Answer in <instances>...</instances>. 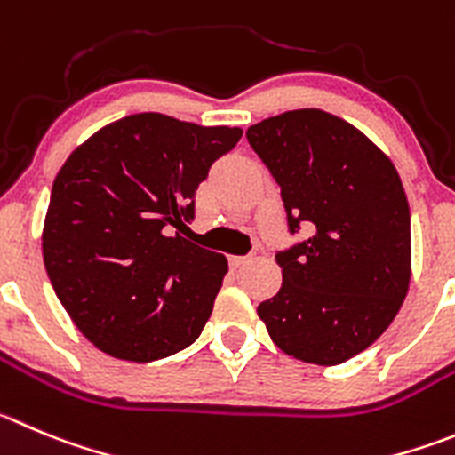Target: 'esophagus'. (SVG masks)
<instances>
[{"label":"esophagus","mask_w":455,"mask_h":455,"mask_svg":"<svg viewBox=\"0 0 455 455\" xmlns=\"http://www.w3.org/2000/svg\"><path fill=\"white\" fill-rule=\"evenodd\" d=\"M247 262H251V256H231L228 258V265H231L233 269H240V267H244Z\"/></svg>","instance_id":"obj_1"}]
</instances>
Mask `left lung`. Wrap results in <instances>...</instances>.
Listing matches in <instances>:
<instances>
[{"label": "left lung", "mask_w": 455, "mask_h": 455, "mask_svg": "<svg viewBox=\"0 0 455 455\" xmlns=\"http://www.w3.org/2000/svg\"><path fill=\"white\" fill-rule=\"evenodd\" d=\"M247 139L269 168L290 233L275 253L283 287L258 305L271 341L294 359L337 366L366 350L400 312L411 280V211L393 161L343 118L294 109Z\"/></svg>", "instance_id": "1"}]
</instances>
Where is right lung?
Instances as JSON below:
<instances>
[{
	"instance_id": "add662e5",
	"label": "right lung",
	"mask_w": 455,
	"mask_h": 455,
	"mask_svg": "<svg viewBox=\"0 0 455 455\" xmlns=\"http://www.w3.org/2000/svg\"><path fill=\"white\" fill-rule=\"evenodd\" d=\"M240 137L143 112L100 127L65 161L42 253L55 296L99 350L148 363L202 334L228 262L172 228L195 218V190Z\"/></svg>"
}]
</instances>
